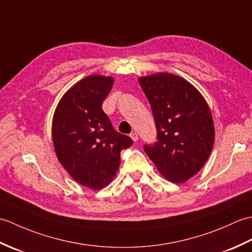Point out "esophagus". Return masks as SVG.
Wrapping results in <instances>:
<instances>
[{
    "label": "esophagus",
    "instance_id": "obj_1",
    "mask_svg": "<svg viewBox=\"0 0 252 252\" xmlns=\"http://www.w3.org/2000/svg\"><path fill=\"white\" fill-rule=\"evenodd\" d=\"M130 136H131V138L134 142H136V141H138V135H137V133L136 132H132L131 134H130Z\"/></svg>",
    "mask_w": 252,
    "mask_h": 252
}]
</instances>
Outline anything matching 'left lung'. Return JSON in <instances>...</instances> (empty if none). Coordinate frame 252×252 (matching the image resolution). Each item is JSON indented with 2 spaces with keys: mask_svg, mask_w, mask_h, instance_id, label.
<instances>
[{
  "mask_svg": "<svg viewBox=\"0 0 252 252\" xmlns=\"http://www.w3.org/2000/svg\"><path fill=\"white\" fill-rule=\"evenodd\" d=\"M151 104L157 142L144 151L165 179L184 183L210 156L215 126L201 94L183 78L157 73L138 80Z\"/></svg>",
  "mask_w": 252,
  "mask_h": 252,
  "instance_id": "left-lung-1",
  "label": "left lung"
}]
</instances>
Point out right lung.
I'll use <instances>...</instances> for the list:
<instances>
[{
    "label": "right lung",
    "mask_w": 252,
    "mask_h": 252,
    "mask_svg": "<svg viewBox=\"0 0 252 252\" xmlns=\"http://www.w3.org/2000/svg\"><path fill=\"white\" fill-rule=\"evenodd\" d=\"M114 79L90 76L63 96L53 119L57 158L79 184L92 189L108 185L120 165V152L132 138L117 132L101 109Z\"/></svg>",
    "instance_id": "1"
}]
</instances>
